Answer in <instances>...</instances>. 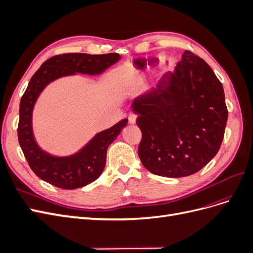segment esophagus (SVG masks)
<instances>
[{
	"label": "esophagus",
	"mask_w": 253,
	"mask_h": 253,
	"mask_svg": "<svg viewBox=\"0 0 253 253\" xmlns=\"http://www.w3.org/2000/svg\"><path fill=\"white\" fill-rule=\"evenodd\" d=\"M136 118H137V116H136V115L135 114H133V113H131V114H129L128 115V117H127V119H128V122H129V124H135V122H136Z\"/></svg>",
	"instance_id": "esophagus-1"
}]
</instances>
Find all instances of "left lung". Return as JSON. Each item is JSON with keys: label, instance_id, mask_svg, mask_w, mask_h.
<instances>
[{"label": "left lung", "instance_id": "left-lung-1", "mask_svg": "<svg viewBox=\"0 0 253 253\" xmlns=\"http://www.w3.org/2000/svg\"><path fill=\"white\" fill-rule=\"evenodd\" d=\"M132 110L142 134L138 155L153 174L192 175L220 148L228 118L224 88L192 51L182 53L175 71L167 73L157 87L136 98Z\"/></svg>", "mask_w": 253, "mask_h": 253}]
</instances>
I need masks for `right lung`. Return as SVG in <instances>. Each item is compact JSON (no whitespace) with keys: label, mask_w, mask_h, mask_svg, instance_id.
I'll return each instance as SVG.
<instances>
[{"label":"right lung","mask_w":253,"mask_h":253,"mask_svg":"<svg viewBox=\"0 0 253 253\" xmlns=\"http://www.w3.org/2000/svg\"><path fill=\"white\" fill-rule=\"evenodd\" d=\"M119 59L116 52L104 55L63 53L47 59L30 79L20 101L18 139L30 169L38 177L55 187L72 190L86 186L101 175L109 145L126 126L127 119H122L98 133L77 154L57 157L49 155L37 144L33 134L32 115L37 98L49 82L76 73L101 74Z\"/></svg>","instance_id":"1"}]
</instances>
